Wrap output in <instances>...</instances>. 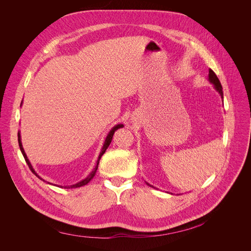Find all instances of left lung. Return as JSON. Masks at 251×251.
Wrapping results in <instances>:
<instances>
[{
    "mask_svg": "<svg viewBox=\"0 0 251 251\" xmlns=\"http://www.w3.org/2000/svg\"><path fill=\"white\" fill-rule=\"evenodd\" d=\"M208 80H209V82H210V83L214 84V86H215L216 90L219 92L220 96H221V98L223 99L224 97H223V88H222V84H221V82H220V80H219V78L217 77L216 73H215L212 69H209V70H208ZM148 185H150V184H148ZM150 186H151V185H150ZM151 187H152V186H151Z\"/></svg>",
    "mask_w": 251,
    "mask_h": 251,
    "instance_id": "8db88e82",
    "label": "left lung"
}]
</instances>
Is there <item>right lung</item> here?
<instances>
[{
	"label": "right lung",
	"mask_w": 251,
	"mask_h": 251,
	"mask_svg": "<svg viewBox=\"0 0 251 251\" xmlns=\"http://www.w3.org/2000/svg\"><path fill=\"white\" fill-rule=\"evenodd\" d=\"M21 104H22V102H21ZM123 127V124H118V125H116V126H114L113 128H112V130L110 131L109 132V134H108V136L105 137V140H104V142H103V147L101 148V151H100V155H99V159H98V161H97V165H96V167H95V169L91 171L90 172V174L85 178V179H83V180H81L80 182H78V183H76V184H73V185H67V186H61V185H56V186H58V187H61V188H77V187H81V186H83V185H86V184L95 177V175H96V172H97V170H98V168H99V163H100V157H101V155L105 152V151H107V149L109 148V146H110V143H111V141H112V139H113V135H114V133H115V131L116 130H118L119 128H122ZM18 142H19V148H20V151H21V152H22V154H23V156H24V159H25V162L27 163V165H28V167H29V169H30V171L31 172L37 177V178H39L41 180H43V181H45L44 179H42L41 177H39L37 174H36V172L35 171L33 170V168H32V166H31V164H30V162H29V160L27 159V155H26V153H25V151H24V150H23V147H22V142H21V136H20V133L18 132ZM46 182V181H45ZM49 183V182H48ZM49 184H50V183H49Z\"/></svg>",
	"instance_id": "right-lung-1"
}]
</instances>
